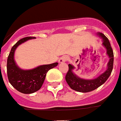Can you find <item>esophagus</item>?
I'll list each match as a JSON object with an SVG mask.
<instances>
[{"instance_id": "obj_1", "label": "esophagus", "mask_w": 121, "mask_h": 121, "mask_svg": "<svg viewBox=\"0 0 121 121\" xmlns=\"http://www.w3.org/2000/svg\"><path fill=\"white\" fill-rule=\"evenodd\" d=\"M68 59H69V58H68L67 56H61V57L59 59V62H60V63H62V62H66V61H67Z\"/></svg>"}]
</instances>
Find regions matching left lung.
<instances>
[{
  "mask_svg": "<svg viewBox=\"0 0 121 121\" xmlns=\"http://www.w3.org/2000/svg\"><path fill=\"white\" fill-rule=\"evenodd\" d=\"M96 35L103 40V46L107 50V55L108 56L107 69L104 73L100 74L98 77L93 79H85L78 77L73 72L74 66L73 65H69V71L66 73L65 79L69 86L72 89L81 93H87L94 91L100 86L103 85L111 74L113 68L114 55L109 40L101 32H97Z\"/></svg>",
  "mask_w": 121,
  "mask_h": 121,
  "instance_id": "left-lung-1",
  "label": "left lung"
}]
</instances>
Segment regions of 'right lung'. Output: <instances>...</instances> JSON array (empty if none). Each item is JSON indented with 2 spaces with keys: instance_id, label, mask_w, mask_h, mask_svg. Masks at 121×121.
<instances>
[{
  "instance_id": "add662e5",
  "label": "right lung",
  "mask_w": 121,
  "mask_h": 121,
  "mask_svg": "<svg viewBox=\"0 0 121 121\" xmlns=\"http://www.w3.org/2000/svg\"><path fill=\"white\" fill-rule=\"evenodd\" d=\"M35 37H26L18 40L11 48L7 59V75L10 83L19 92L31 94L39 91L43 84L48 70L58 65V62L50 65H40L28 70L21 69L14 60V52L17 48L28 40Z\"/></svg>"
}]
</instances>
